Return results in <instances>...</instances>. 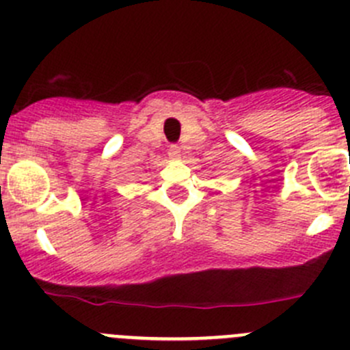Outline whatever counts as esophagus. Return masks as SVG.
I'll list each match as a JSON object with an SVG mask.
<instances>
[{"mask_svg": "<svg viewBox=\"0 0 350 350\" xmlns=\"http://www.w3.org/2000/svg\"><path fill=\"white\" fill-rule=\"evenodd\" d=\"M168 154L172 156V158H178V156H180V148H178L177 144H172L168 149Z\"/></svg>", "mask_w": 350, "mask_h": 350, "instance_id": "1", "label": "esophagus"}]
</instances>
